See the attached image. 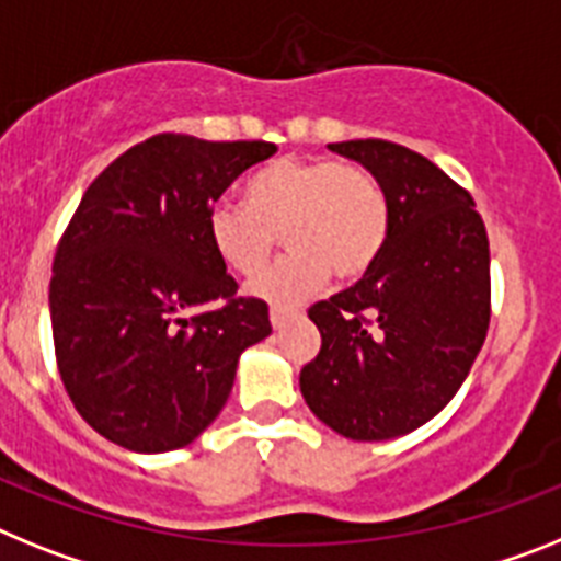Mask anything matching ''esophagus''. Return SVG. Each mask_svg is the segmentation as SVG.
<instances>
[{"mask_svg": "<svg viewBox=\"0 0 561 561\" xmlns=\"http://www.w3.org/2000/svg\"><path fill=\"white\" fill-rule=\"evenodd\" d=\"M290 319H294V313H290V310H279V308L271 310V328L274 330H282Z\"/></svg>", "mask_w": 561, "mask_h": 561, "instance_id": "34e87169", "label": "esophagus"}]
</instances>
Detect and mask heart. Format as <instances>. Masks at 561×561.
Masks as SVG:
<instances>
[{
    "mask_svg": "<svg viewBox=\"0 0 561 561\" xmlns=\"http://www.w3.org/2000/svg\"><path fill=\"white\" fill-rule=\"evenodd\" d=\"M206 233L237 276L260 274L282 233L290 253L253 282L251 294L290 308L319 294L333 271L339 279L367 274L387 242L389 203L358 165L282 158L248 180V203L214 199Z\"/></svg>",
    "mask_w": 561,
    "mask_h": 561,
    "instance_id": "obj_1",
    "label": "heart"
}]
</instances>
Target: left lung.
<instances>
[{"label":"left lung","mask_w":561,"mask_h":561,"mask_svg":"<svg viewBox=\"0 0 561 561\" xmlns=\"http://www.w3.org/2000/svg\"><path fill=\"white\" fill-rule=\"evenodd\" d=\"M328 149L378 180L389 233L362 282L308 310L321 350L301 398L350 440H392L457 396L483 347L489 237L469 192L423 154L378 138Z\"/></svg>","instance_id":"1"}]
</instances>
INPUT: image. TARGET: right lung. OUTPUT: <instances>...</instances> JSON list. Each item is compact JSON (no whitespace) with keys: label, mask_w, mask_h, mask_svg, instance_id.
Wrapping results in <instances>:
<instances>
[{"label":"right lung","mask_w":561,"mask_h":561,"mask_svg":"<svg viewBox=\"0 0 561 561\" xmlns=\"http://www.w3.org/2000/svg\"><path fill=\"white\" fill-rule=\"evenodd\" d=\"M265 140L154 135L112 160L56 251L50 321L67 396L99 435L140 455L197 440L231 396L240 355L271 335L267 305L237 299L206 233ZM220 300L222 309L207 305Z\"/></svg>","instance_id":"add662e5"}]
</instances>
